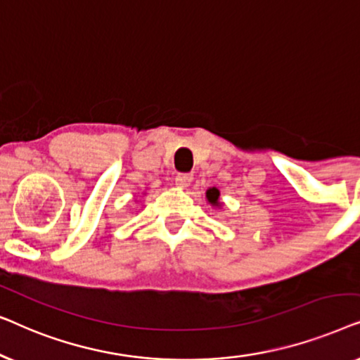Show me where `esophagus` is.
<instances>
[{"mask_svg":"<svg viewBox=\"0 0 360 360\" xmlns=\"http://www.w3.org/2000/svg\"><path fill=\"white\" fill-rule=\"evenodd\" d=\"M191 180H193V175H190V174H179V175H176V179H175V184L179 185L180 188H186V186H190Z\"/></svg>","mask_w":360,"mask_h":360,"instance_id":"1","label":"esophagus"}]
</instances>
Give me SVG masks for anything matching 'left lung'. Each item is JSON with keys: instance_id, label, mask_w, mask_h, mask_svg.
<instances>
[{"instance_id": "8db88e82", "label": "left lung", "mask_w": 360, "mask_h": 360, "mask_svg": "<svg viewBox=\"0 0 360 360\" xmlns=\"http://www.w3.org/2000/svg\"><path fill=\"white\" fill-rule=\"evenodd\" d=\"M219 196H221V193H219V190L216 188V186H213V188H208V190H206V193H205L206 203H208L211 208H221L223 203H221Z\"/></svg>"}]
</instances>
